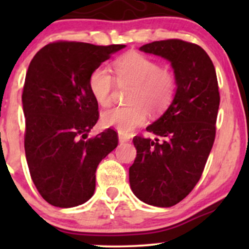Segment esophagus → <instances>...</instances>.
Masks as SVG:
<instances>
[{"label":"esophagus","mask_w":249,"mask_h":249,"mask_svg":"<svg viewBox=\"0 0 249 249\" xmlns=\"http://www.w3.org/2000/svg\"><path fill=\"white\" fill-rule=\"evenodd\" d=\"M118 139H119V142H126L130 141V138H128L127 136H125V134H122V133H119Z\"/></svg>","instance_id":"34e87169"}]
</instances>
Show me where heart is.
Here are the masks:
<instances>
[{"label": "heart", "instance_id": "heart-1", "mask_svg": "<svg viewBox=\"0 0 249 249\" xmlns=\"http://www.w3.org/2000/svg\"><path fill=\"white\" fill-rule=\"evenodd\" d=\"M118 83L132 84L126 107H116L105 110L101 121L107 127H113L122 134H130L147 118V108L161 112L172 102L177 89L174 73L151 57L139 53H128L113 62ZM115 81L111 71L98 67L89 77V89L96 102L102 107L110 104Z\"/></svg>", "mask_w": 249, "mask_h": 249}]
</instances>
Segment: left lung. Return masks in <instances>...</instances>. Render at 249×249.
<instances>
[{
  "label": "left lung",
  "instance_id": "obj_1",
  "mask_svg": "<svg viewBox=\"0 0 249 249\" xmlns=\"http://www.w3.org/2000/svg\"><path fill=\"white\" fill-rule=\"evenodd\" d=\"M139 50L171 63L177 79L173 101L146 130L156 139L134 137L137 157L130 186L142 202L171 207L199 181L215 138L220 95L215 69L199 45L181 39L156 41Z\"/></svg>",
  "mask_w": 249,
  "mask_h": 249
}]
</instances>
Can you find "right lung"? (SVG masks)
Wrapping results in <instances>:
<instances>
[{"label": "right lung", "instance_id": "obj_1", "mask_svg": "<svg viewBox=\"0 0 249 249\" xmlns=\"http://www.w3.org/2000/svg\"><path fill=\"white\" fill-rule=\"evenodd\" d=\"M124 48L61 41L31 59L22 93L25 158L37 191L53 206L87 202L95 192L97 166L118 145L111 128L88 138L99 118L89 77Z\"/></svg>", "mask_w": 249, "mask_h": 249}]
</instances>
